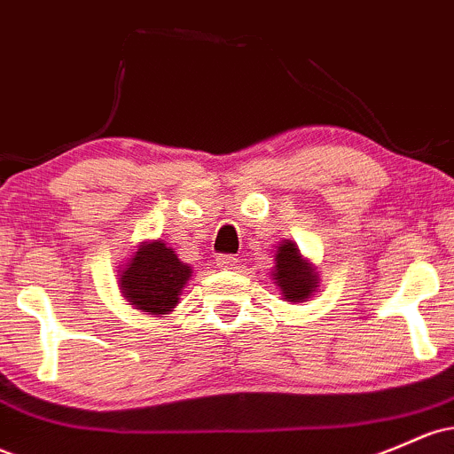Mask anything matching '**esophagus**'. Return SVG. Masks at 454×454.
Listing matches in <instances>:
<instances>
[{
    "instance_id": "esophagus-1",
    "label": "esophagus",
    "mask_w": 454,
    "mask_h": 454,
    "mask_svg": "<svg viewBox=\"0 0 454 454\" xmlns=\"http://www.w3.org/2000/svg\"><path fill=\"white\" fill-rule=\"evenodd\" d=\"M235 265H237V258L232 256V254H219V256H217V267L231 269Z\"/></svg>"
}]
</instances>
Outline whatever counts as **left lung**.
<instances>
[{
    "label": "left lung",
    "mask_w": 454,
    "mask_h": 454,
    "mask_svg": "<svg viewBox=\"0 0 454 454\" xmlns=\"http://www.w3.org/2000/svg\"><path fill=\"white\" fill-rule=\"evenodd\" d=\"M273 280L280 284L286 300L303 301L317 288V271L303 261L295 243L284 241L276 254Z\"/></svg>",
    "instance_id": "obj_1"
}]
</instances>
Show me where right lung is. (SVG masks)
I'll return each mask as SVG.
<instances>
[{"label":"right lung","instance_id":"1","mask_svg":"<svg viewBox=\"0 0 454 454\" xmlns=\"http://www.w3.org/2000/svg\"><path fill=\"white\" fill-rule=\"evenodd\" d=\"M192 269L166 243L153 241L142 246L127 262L121 276L122 295L148 315H166L178 303Z\"/></svg>","mask_w":454,"mask_h":454}]
</instances>
